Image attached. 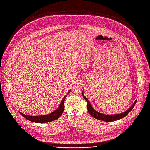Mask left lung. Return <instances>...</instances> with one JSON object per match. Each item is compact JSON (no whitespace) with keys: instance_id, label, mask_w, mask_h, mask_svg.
I'll return each instance as SVG.
<instances>
[{"instance_id":"left-lung-1","label":"left lung","mask_w":150,"mask_h":150,"mask_svg":"<svg viewBox=\"0 0 150 150\" xmlns=\"http://www.w3.org/2000/svg\"><path fill=\"white\" fill-rule=\"evenodd\" d=\"M82 95L83 98L87 101V110L89 113V114L92 115L94 118L99 119V120L100 121H103L105 122H112V121H115L116 120H119V119H122L124 117H125V116H127L129 112H130L132 109L134 108V106L135 105V103L137 102V100L134 102V103H133V105L125 112L122 113H119V114H115V115H105V114H102L101 113H99L98 112H97L96 110H95L92 106H91V103H90L88 100L84 96V93H83V91L82 92Z\"/></svg>"}]
</instances>
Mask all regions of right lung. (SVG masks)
<instances>
[{
    "label": "right lung",
    "instance_id": "1",
    "mask_svg": "<svg viewBox=\"0 0 150 150\" xmlns=\"http://www.w3.org/2000/svg\"><path fill=\"white\" fill-rule=\"evenodd\" d=\"M70 91L71 90H70V91L68 92L67 94L63 98L58 108L55 110H54V112H51L50 114L45 115H41V116H29V115H25L20 112L19 113L22 116H23L24 117L27 119L28 120L33 122H35V123H47V122L54 121L62 115L64 109V100L66 97L67 96L68 94L70 93Z\"/></svg>",
    "mask_w": 150,
    "mask_h": 150
}]
</instances>
